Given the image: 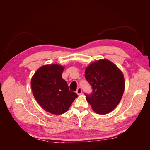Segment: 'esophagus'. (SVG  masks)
Segmentation results:
<instances>
[{
    "label": "esophagus",
    "mask_w": 150,
    "mask_h": 150,
    "mask_svg": "<svg viewBox=\"0 0 150 150\" xmlns=\"http://www.w3.org/2000/svg\"><path fill=\"white\" fill-rule=\"evenodd\" d=\"M76 93L78 95H80L81 93H82V89H81V88H78V89H77V91H76Z\"/></svg>",
    "instance_id": "34e87169"
}]
</instances>
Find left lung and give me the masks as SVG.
I'll return each mask as SVG.
<instances>
[{
	"mask_svg": "<svg viewBox=\"0 0 150 150\" xmlns=\"http://www.w3.org/2000/svg\"><path fill=\"white\" fill-rule=\"evenodd\" d=\"M85 78L93 88V93L86 94V98L93 111L106 115L114 110L125 88L124 76L119 67L106 59H99L86 67Z\"/></svg>",
	"mask_w": 150,
	"mask_h": 150,
	"instance_id": "obj_1",
	"label": "left lung"
}]
</instances>
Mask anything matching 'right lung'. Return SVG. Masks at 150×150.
I'll list each match as a JSON object with an SVG mask.
<instances>
[{"instance_id":"1","label":"right lung","mask_w":150,"mask_h":150,"mask_svg":"<svg viewBox=\"0 0 150 150\" xmlns=\"http://www.w3.org/2000/svg\"><path fill=\"white\" fill-rule=\"evenodd\" d=\"M64 70V66L57 64L44 65L31 79V88L35 100L45 111L56 115L67 112L78 97L76 93L70 91L62 79Z\"/></svg>"}]
</instances>
